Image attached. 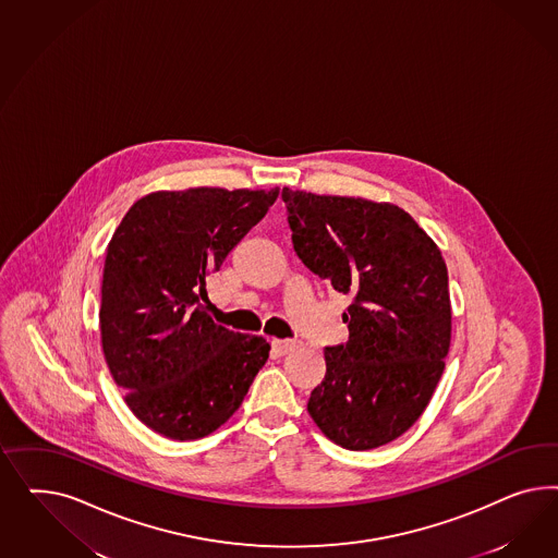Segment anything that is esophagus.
Listing matches in <instances>:
<instances>
[{
	"instance_id": "34e87169",
	"label": "esophagus",
	"mask_w": 558,
	"mask_h": 558,
	"mask_svg": "<svg viewBox=\"0 0 558 558\" xmlns=\"http://www.w3.org/2000/svg\"><path fill=\"white\" fill-rule=\"evenodd\" d=\"M299 348H301L299 339H274L271 341V350L278 355L292 354Z\"/></svg>"
}]
</instances>
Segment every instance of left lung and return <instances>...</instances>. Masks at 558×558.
<instances>
[{
    "label": "left lung",
    "mask_w": 558,
    "mask_h": 558,
    "mask_svg": "<svg viewBox=\"0 0 558 558\" xmlns=\"http://www.w3.org/2000/svg\"><path fill=\"white\" fill-rule=\"evenodd\" d=\"M299 259L338 292L348 341L325 348L308 415L348 450L403 436L438 387L450 350L448 270L438 245L403 208L282 190Z\"/></svg>",
    "instance_id": "8db88e82"
}]
</instances>
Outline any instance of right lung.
Segmentation results:
<instances>
[{
    "instance_id": "1",
    "label": "right lung",
    "mask_w": 558,
    "mask_h": 558,
    "mask_svg": "<svg viewBox=\"0 0 558 558\" xmlns=\"http://www.w3.org/2000/svg\"><path fill=\"white\" fill-rule=\"evenodd\" d=\"M280 190L190 187L136 201L106 250L101 350L124 401L169 439L213 434L270 355L259 336L206 313V278L266 217Z\"/></svg>"
}]
</instances>
